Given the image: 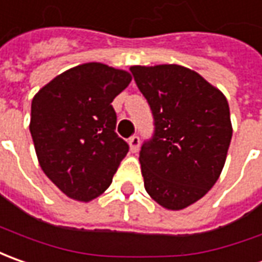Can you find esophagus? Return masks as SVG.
Wrapping results in <instances>:
<instances>
[{"label": "esophagus", "mask_w": 262, "mask_h": 262, "mask_svg": "<svg viewBox=\"0 0 262 262\" xmlns=\"http://www.w3.org/2000/svg\"><path fill=\"white\" fill-rule=\"evenodd\" d=\"M139 145H140L139 136H132L130 139H129V146H130L132 152H138V150H139Z\"/></svg>", "instance_id": "1"}]
</instances>
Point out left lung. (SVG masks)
<instances>
[{"label":"left lung","mask_w":262,"mask_h":262,"mask_svg":"<svg viewBox=\"0 0 262 262\" xmlns=\"http://www.w3.org/2000/svg\"><path fill=\"white\" fill-rule=\"evenodd\" d=\"M130 71L155 122L139 155L145 190L164 209L183 210L221 177L232 139L229 104L219 88L181 65Z\"/></svg>","instance_id":"8db88e82"}]
</instances>
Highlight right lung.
<instances>
[{
	"label": "right lung",
	"mask_w": 262,
	"mask_h": 262,
	"mask_svg": "<svg viewBox=\"0 0 262 262\" xmlns=\"http://www.w3.org/2000/svg\"><path fill=\"white\" fill-rule=\"evenodd\" d=\"M127 71L100 62L62 72L33 97L30 133L40 168L69 199L91 202L113 181L129 145L117 136L113 100Z\"/></svg>",
	"instance_id": "add662e5"
}]
</instances>
